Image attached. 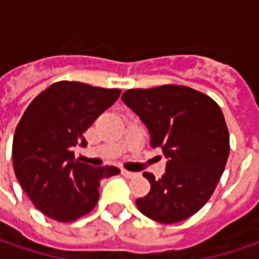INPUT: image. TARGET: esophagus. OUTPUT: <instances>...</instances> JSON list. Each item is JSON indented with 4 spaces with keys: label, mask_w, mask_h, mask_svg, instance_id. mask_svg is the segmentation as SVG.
<instances>
[{
    "label": "esophagus",
    "mask_w": 259,
    "mask_h": 259,
    "mask_svg": "<svg viewBox=\"0 0 259 259\" xmlns=\"http://www.w3.org/2000/svg\"><path fill=\"white\" fill-rule=\"evenodd\" d=\"M121 174H123L124 177H127V179H132V177H135V176H136L135 172H132V171H126V169H121Z\"/></svg>",
    "instance_id": "esophagus-1"
}]
</instances>
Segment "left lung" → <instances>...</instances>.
Listing matches in <instances>:
<instances>
[{
  "mask_svg": "<svg viewBox=\"0 0 259 259\" xmlns=\"http://www.w3.org/2000/svg\"><path fill=\"white\" fill-rule=\"evenodd\" d=\"M121 100L168 159L159 180L144 172L151 190L136 199L139 211L160 224L190 218L210 199L228 160L230 133L219 105L183 85L127 90Z\"/></svg>",
  "mask_w": 259,
  "mask_h": 259,
  "instance_id": "left-lung-1",
  "label": "left lung"
}]
</instances>
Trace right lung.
<instances>
[{"instance_id": "obj_1", "label": "right lung", "mask_w": 259, "mask_h": 259, "mask_svg": "<svg viewBox=\"0 0 259 259\" xmlns=\"http://www.w3.org/2000/svg\"><path fill=\"white\" fill-rule=\"evenodd\" d=\"M120 96V90L80 82H55L26 108L13 138L16 179L32 204L58 222L90 213L99 199L102 179L117 176L115 166H91L75 159L85 147L83 132Z\"/></svg>"}]
</instances>
